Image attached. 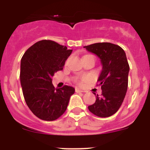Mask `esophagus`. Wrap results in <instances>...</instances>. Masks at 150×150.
Listing matches in <instances>:
<instances>
[{
	"mask_svg": "<svg viewBox=\"0 0 150 150\" xmlns=\"http://www.w3.org/2000/svg\"><path fill=\"white\" fill-rule=\"evenodd\" d=\"M75 91H76V93H82V92H84V91H83V90L79 89V88H76Z\"/></svg>",
	"mask_w": 150,
	"mask_h": 150,
	"instance_id": "esophagus-1",
	"label": "esophagus"
}]
</instances>
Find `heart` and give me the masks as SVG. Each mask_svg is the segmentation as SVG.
<instances>
[{"mask_svg": "<svg viewBox=\"0 0 150 150\" xmlns=\"http://www.w3.org/2000/svg\"><path fill=\"white\" fill-rule=\"evenodd\" d=\"M86 80H87V78H83V79H81V81L79 82V83H80V84H82V83H84L85 81H86Z\"/></svg>", "mask_w": 150, "mask_h": 150, "instance_id": "heart-1", "label": "heart"}]
</instances>
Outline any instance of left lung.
I'll return each mask as SVG.
<instances>
[{
	"mask_svg": "<svg viewBox=\"0 0 150 150\" xmlns=\"http://www.w3.org/2000/svg\"><path fill=\"white\" fill-rule=\"evenodd\" d=\"M100 59L101 71L98 82L101 95H96L95 104L88 106L91 112L99 117H109L121 107L128 89L129 65L124 50L110 43H98L84 46Z\"/></svg>",
	"mask_w": 150,
	"mask_h": 150,
	"instance_id": "left-lung-1",
	"label": "left lung"
}]
</instances>
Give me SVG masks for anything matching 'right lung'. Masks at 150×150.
Listing matches in <instances>:
<instances>
[{"label":"right lung","mask_w":150,"mask_h":150,"mask_svg":"<svg viewBox=\"0 0 150 150\" xmlns=\"http://www.w3.org/2000/svg\"><path fill=\"white\" fill-rule=\"evenodd\" d=\"M72 52L52 40H40L25 52L21 60L20 81L24 98L31 112L45 121H53L65 112L74 87L55 88L52 76L62 71Z\"/></svg>","instance_id":"1"}]
</instances>
